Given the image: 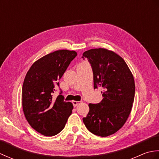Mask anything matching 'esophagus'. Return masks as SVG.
Returning <instances> with one entry per match:
<instances>
[{"mask_svg":"<svg viewBox=\"0 0 159 159\" xmlns=\"http://www.w3.org/2000/svg\"><path fill=\"white\" fill-rule=\"evenodd\" d=\"M81 102H80V101H72V104H73V105H74V107H76V106H78L79 105V104Z\"/></svg>","mask_w":159,"mask_h":159,"instance_id":"1","label":"esophagus"}]
</instances>
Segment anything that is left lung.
Listing matches in <instances>:
<instances>
[{
    "label": "left lung",
    "instance_id": "obj_1",
    "mask_svg": "<svg viewBox=\"0 0 159 159\" xmlns=\"http://www.w3.org/2000/svg\"><path fill=\"white\" fill-rule=\"evenodd\" d=\"M82 58L92 66L94 89H104L100 103L89 104L83 123L96 135L109 136L124 126L130 113L135 92L133 76L124 60L107 49L87 50Z\"/></svg>",
    "mask_w": 159,
    "mask_h": 159
}]
</instances>
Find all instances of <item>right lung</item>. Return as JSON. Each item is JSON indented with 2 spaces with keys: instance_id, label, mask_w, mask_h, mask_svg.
<instances>
[{
  "instance_id": "add662e5",
  "label": "right lung",
  "mask_w": 159,
  "mask_h": 159,
  "mask_svg": "<svg viewBox=\"0 0 159 159\" xmlns=\"http://www.w3.org/2000/svg\"><path fill=\"white\" fill-rule=\"evenodd\" d=\"M77 53L60 50L46 55L33 64L22 85V108L31 126L44 136H54L66 126L73 105L64 101L62 91L57 98L55 86Z\"/></svg>"
}]
</instances>
